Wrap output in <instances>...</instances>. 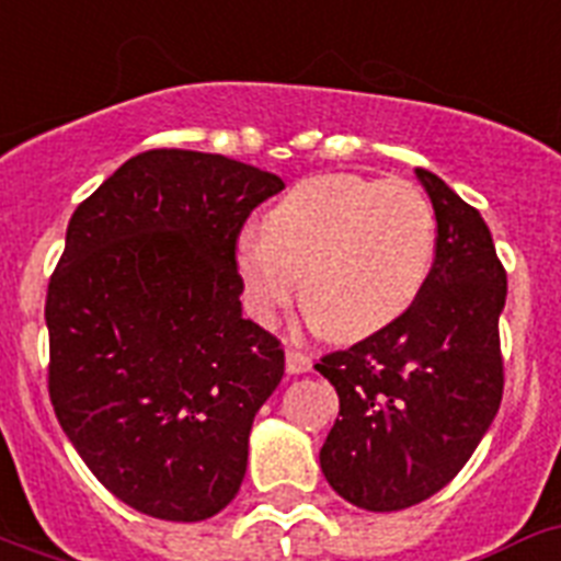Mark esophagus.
Segmentation results:
<instances>
[{"instance_id":"obj_1","label":"esophagus","mask_w":561,"mask_h":561,"mask_svg":"<svg viewBox=\"0 0 561 561\" xmlns=\"http://www.w3.org/2000/svg\"><path fill=\"white\" fill-rule=\"evenodd\" d=\"M285 368H288V374H308L310 368H313V359H310L308 353L302 351H294L290 347L288 353H285Z\"/></svg>"}]
</instances>
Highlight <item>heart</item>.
Returning <instances> with one entry per match:
<instances>
[{
    "instance_id": "1",
    "label": "heart",
    "mask_w": 561,
    "mask_h": 561,
    "mask_svg": "<svg viewBox=\"0 0 561 561\" xmlns=\"http://www.w3.org/2000/svg\"><path fill=\"white\" fill-rule=\"evenodd\" d=\"M436 253V214L408 179L322 173L259 216L237 253L244 308L273 324L299 290L319 328L359 342L411 310Z\"/></svg>"
}]
</instances>
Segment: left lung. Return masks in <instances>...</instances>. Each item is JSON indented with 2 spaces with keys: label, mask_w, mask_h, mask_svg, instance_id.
Returning a JSON list of instances; mask_svg holds the SVG:
<instances>
[{
  "label": "left lung",
  "mask_w": 561,
  "mask_h": 561,
  "mask_svg": "<svg viewBox=\"0 0 561 561\" xmlns=\"http://www.w3.org/2000/svg\"><path fill=\"white\" fill-rule=\"evenodd\" d=\"M436 214V256L411 310L317 365L336 388L339 419L324 479L351 505H419L465 468L505 388L499 313L507 276L491 230L436 173L416 168Z\"/></svg>",
  "instance_id": "obj_1"
}]
</instances>
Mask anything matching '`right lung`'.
I'll return each mask as SVG.
<instances>
[{
    "label": "right lung",
    "instance_id": "right-lung-1",
    "mask_svg": "<svg viewBox=\"0 0 561 561\" xmlns=\"http://www.w3.org/2000/svg\"><path fill=\"white\" fill-rule=\"evenodd\" d=\"M282 187L237 159L157 148L70 216L45 302L50 402L93 477L153 519H210L239 493L285 351L242 317L237 239Z\"/></svg>",
    "mask_w": 561,
    "mask_h": 561
}]
</instances>
